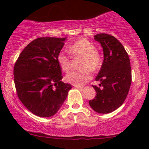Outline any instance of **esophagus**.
I'll return each mask as SVG.
<instances>
[{
    "label": "esophagus",
    "mask_w": 149,
    "mask_h": 149,
    "mask_svg": "<svg viewBox=\"0 0 149 149\" xmlns=\"http://www.w3.org/2000/svg\"><path fill=\"white\" fill-rule=\"evenodd\" d=\"M74 87L77 89H82V88H83V87L80 86V85H74Z\"/></svg>",
    "instance_id": "1"
}]
</instances>
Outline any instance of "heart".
Masks as SVG:
<instances>
[{
	"label": "heart",
	"mask_w": 149,
	"mask_h": 149,
	"mask_svg": "<svg viewBox=\"0 0 149 149\" xmlns=\"http://www.w3.org/2000/svg\"><path fill=\"white\" fill-rule=\"evenodd\" d=\"M69 55L61 52L58 54L57 60L61 70L68 72L72 67V59L80 58L78 71H71L66 76V81L74 85H83L92 78V72L100 68L102 56L95 46L90 40L80 38L73 42L68 47Z\"/></svg>",
	"instance_id": "obj_1"
}]
</instances>
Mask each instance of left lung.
Here are the masks:
<instances>
[{
  "instance_id": "left-lung-1",
  "label": "left lung",
  "mask_w": 149,
  "mask_h": 149,
  "mask_svg": "<svg viewBox=\"0 0 149 149\" xmlns=\"http://www.w3.org/2000/svg\"><path fill=\"white\" fill-rule=\"evenodd\" d=\"M94 37L103 47L104 59L95 78L102 88L92 85L97 94L89 104L97 113H109L120 107L127 96L132 83L130 61L123 45L115 37L107 33Z\"/></svg>"
}]
</instances>
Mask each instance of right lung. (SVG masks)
Instances as JSON below:
<instances>
[{
	"label": "right lung",
	"instance_id": "add662e5",
	"mask_svg": "<svg viewBox=\"0 0 149 149\" xmlns=\"http://www.w3.org/2000/svg\"><path fill=\"white\" fill-rule=\"evenodd\" d=\"M66 38L35 39L20 53L14 66L17 96L32 113L51 117L58 111L71 85L61 81V67L57 57Z\"/></svg>",
	"mask_w": 149,
	"mask_h": 149
}]
</instances>
